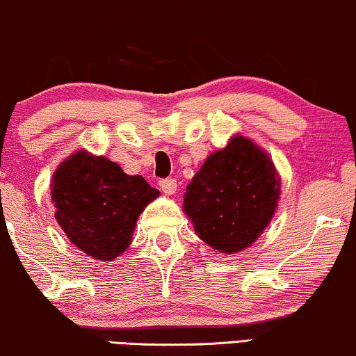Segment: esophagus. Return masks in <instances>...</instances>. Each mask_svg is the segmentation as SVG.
<instances>
[{"mask_svg": "<svg viewBox=\"0 0 356 356\" xmlns=\"http://www.w3.org/2000/svg\"><path fill=\"white\" fill-rule=\"evenodd\" d=\"M159 186H161V190L166 195H173L175 192H177V179L164 178L159 181Z\"/></svg>", "mask_w": 356, "mask_h": 356, "instance_id": "obj_1", "label": "esophagus"}]
</instances>
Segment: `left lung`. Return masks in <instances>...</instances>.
<instances>
[{
  "instance_id": "obj_1",
  "label": "left lung",
  "mask_w": 356,
  "mask_h": 356,
  "mask_svg": "<svg viewBox=\"0 0 356 356\" xmlns=\"http://www.w3.org/2000/svg\"><path fill=\"white\" fill-rule=\"evenodd\" d=\"M278 195L280 179L266 152L236 136L195 175L183 210L205 243L232 254L253 244L268 225Z\"/></svg>"
}]
</instances>
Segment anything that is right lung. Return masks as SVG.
Here are the masks:
<instances>
[{"mask_svg":"<svg viewBox=\"0 0 356 356\" xmlns=\"http://www.w3.org/2000/svg\"><path fill=\"white\" fill-rule=\"evenodd\" d=\"M159 192L103 156L78 151L52 177L56 219L71 243L110 261L131 244L137 217Z\"/></svg>","mask_w":356,"mask_h":356,"instance_id":"right-lung-1","label":"right lung"}]
</instances>
